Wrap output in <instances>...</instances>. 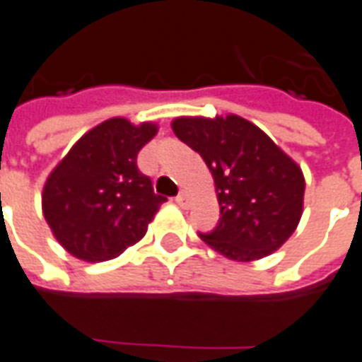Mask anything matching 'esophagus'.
I'll use <instances>...</instances> for the list:
<instances>
[{"label": "esophagus", "instance_id": "1", "mask_svg": "<svg viewBox=\"0 0 362 362\" xmlns=\"http://www.w3.org/2000/svg\"><path fill=\"white\" fill-rule=\"evenodd\" d=\"M175 202H177V205H181V207H187V205H189V194H187V192H181V194L175 198Z\"/></svg>", "mask_w": 362, "mask_h": 362}]
</instances>
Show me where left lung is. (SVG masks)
<instances>
[{
  "mask_svg": "<svg viewBox=\"0 0 362 362\" xmlns=\"http://www.w3.org/2000/svg\"><path fill=\"white\" fill-rule=\"evenodd\" d=\"M179 140L204 158L215 181L221 221L202 241L224 258L254 262L279 250L303 215L305 175L265 132L235 114L172 121Z\"/></svg>",
  "mask_w": 362,
  "mask_h": 362,
  "instance_id": "8db88e82",
  "label": "left lung"
}]
</instances>
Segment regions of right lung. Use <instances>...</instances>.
Instances as JSON below:
<instances>
[{
    "instance_id": "obj_1",
    "label": "right lung",
    "mask_w": 362,
    "mask_h": 362,
    "mask_svg": "<svg viewBox=\"0 0 362 362\" xmlns=\"http://www.w3.org/2000/svg\"><path fill=\"white\" fill-rule=\"evenodd\" d=\"M158 125L112 117L88 131L42 187V215L66 252L83 262L117 258L146 235L166 202L138 170V153Z\"/></svg>"
}]
</instances>
